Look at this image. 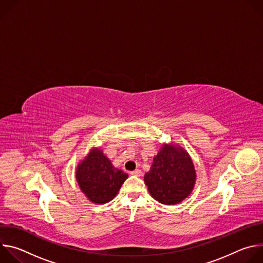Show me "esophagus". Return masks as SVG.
<instances>
[{
	"label": "esophagus",
	"instance_id": "esophagus-1",
	"mask_svg": "<svg viewBox=\"0 0 263 263\" xmlns=\"http://www.w3.org/2000/svg\"><path fill=\"white\" fill-rule=\"evenodd\" d=\"M130 174L133 175V176H140V175H141V171H140V170H135V171L131 172Z\"/></svg>",
	"mask_w": 263,
	"mask_h": 263
}]
</instances>
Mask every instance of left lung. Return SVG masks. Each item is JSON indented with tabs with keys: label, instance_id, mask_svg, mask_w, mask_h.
I'll return each mask as SVG.
<instances>
[{
	"label": "left lung",
	"instance_id": "left-lung-1",
	"mask_svg": "<svg viewBox=\"0 0 263 263\" xmlns=\"http://www.w3.org/2000/svg\"><path fill=\"white\" fill-rule=\"evenodd\" d=\"M196 180L194 163L190 155L180 146L163 145L144 182L151 196L161 204L174 205L189 196Z\"/></svg>",
	"mask_w": 263,
	"mask_h": 263
}]
</instances>
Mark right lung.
Returning a JSON list of instances; mask_svg holds the SVG:
<instances>
[{
  "mask_svg": "<svg viewBox=\"0 0 263 263\" xmlns=\"http://www.w3.org/2000/svg\"><path fill=\"white\" fill-rule=\"evenodd\" d=\"M76 178L91 202L105 204L117 196L128 175L112 166L103 152L95 148L78 165Z\"/></svg>",
  "mask_w": 263,
  "mask_h": 263,
  "instance_id": "right-lung-1",
  "label": "right lung"
}]
</instances>
